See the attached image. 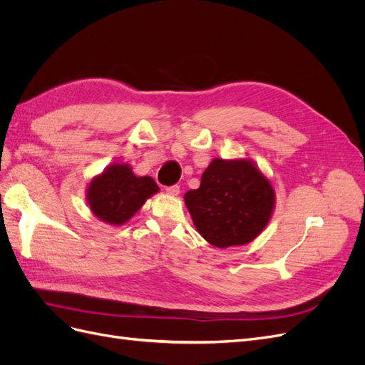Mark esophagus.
<instances>
[{"mask_svg": "<svg viewBox=\"0 0 365 365\" xmlns=\"http://www.w3.org/2000/svg\"><path fill=\"white\" fill-rule=\"evenodd\" d=\"M165 192H168L170 196H178V195H180V185H169V187H165Z\"/></svg>", "mask_w": 365, "mask_h": 365, "instance_id": "obj_1", "label": "esophagus"}]
</instances>
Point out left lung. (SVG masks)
<instances>
[{
	"mask_svg": "<svg viewBox=\"0 0 365 365\" xmlns=\"http://www.w3.org/2000/svg\"><path fill=\"white\" fill-rule=\"evenodd\" d=\"M184 201L193 224L208 244L228 248L250 244L268 225L275 205L269 180L247 158H215L201 176L200 189Z\"/></svg>",
	"mask_w": 365,
	"mask_h": 365,
	"instance_id": "obj_1",
	"label": "left lung"
}]
</instances>
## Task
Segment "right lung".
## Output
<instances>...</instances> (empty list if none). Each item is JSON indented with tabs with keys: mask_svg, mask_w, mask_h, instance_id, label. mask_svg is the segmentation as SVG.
Wrapping results in <instances>:
<instances>
[{
	"mask_svg": "<svg viewBox=\"0 0 365 365\" xmlns=\"http://www.w3.org/2000/svg\"><path fill=\"white\" fill-rule=\"evenodd\" d=\"M158 190L150 176H137L129 164L114 163L91 180L86 202L103 222L123 225Z\"/></svg>",
	"mask_w": 365,
	"mask_h": 365,
	"instance_id": "right-lung-1",
	"label": "right lung"
}]
</instances>
